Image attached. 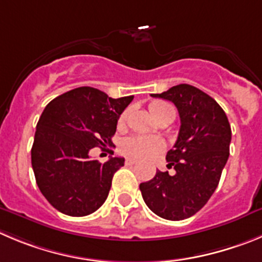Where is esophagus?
<instances>
[{"instance_id":"1","label":"esophagus","mask_w":262,"mask_h":262,"mask_svg":"<svg viewBox=\"0 0 262 262\" xmlns=\"http://www.w3.org/2000/svg\"><path fill=\"white\" fill-rule=\"evenodd\" d=\"M124 162H126L127 166H129V165L138 164V160H136V158H133V157H128V158H126V161H124Z\"/></svg>"}]
</instances>
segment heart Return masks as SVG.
<instances>
[{
  "mask_svg": "<svg viewBox=\"0 0 262 262\" xmlns=\"http://www.w3.org/2000/svg\"><path fill=\"white\" fill-rule=\"evenodd\" d=\"M149 110L156 119L162 115H172L175 117V107L166 101L156 100L149 104ZM127 119V112H123L118 119V126H123ZM165 148L162 139L156 136H129L124 139L121 144V150L126 155L134 156L139 158H147L156 155Z\"/></svg>",
  "mask_w": 262,
  "mask_h": 262,
  "instance_id": "heart-1",
  "label": "heart"
}]
</instances>
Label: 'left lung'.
Instances as JSON below:
<instances>
[{"label":"left lung","instance_id":"1","mask_svg":"<svg viewBox=\"0 0 262 262\" xmlns=\"http://www.w3.org/2000/svg\"><path fill=\"white\" fill-rule=\"evenodd\" d=\"M152 96L177 106L181 129L166 155L175 174L157 170L155 178L140 183L141 195L161 218L186 220L208 203L220 183L230 155L231 127L214 98L193 85L179 84Z\"/></svg>","mask_w":262,"mask_h":262}]
</instances>
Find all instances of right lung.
<instances>
[{
	"label": "right lung",
	"mask_w": 262,
	"mask_h": 262,
	"mask_svg": "<svg viewBox=\"0 0 262 262\" xmlns=\"http://www.w3.org/2000/svg\"><path fill=\"white\" fill-rule=\"evenodd\" d=\"M133 100L79 87L47 105L36 126L31 162L38 188L58 212L83 217L105 203L124 158L110 157L101 164L91 160L90 150L112 147L119 115Z\"/></svg>",
	"instance_id": "obj_1"
}]
</instances>
